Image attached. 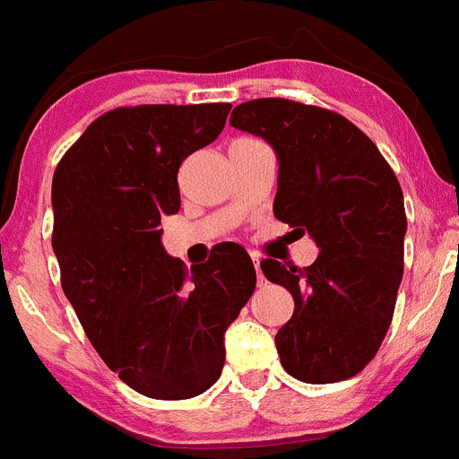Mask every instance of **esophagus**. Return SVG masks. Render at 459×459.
I'll use <instances>...</instances> for the list:
<instances>
[{
    "mask_svg": "<svg viewBox=\"0 0 459 459\" xmlns=\"http://www.w3.org/2000/svg\"><path fill=\"white\" fill-rule=\"evenodd\" d=\"M254 270H256V281H258V285H265V276H263L261 263H258V258H254Z\"/></svg>",
    "mask_w": 459,
    "mask_h": 459,
    "instance_id": "1",
    "label": "esophagus"
}]
</instances>
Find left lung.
I'll return each instance as SVG.
<instances>
[{
    "label": "left lung",
    "mask_w": 459,
    "mask_h": 459,
    "mask_svg": "<svg viewBox=\"0 0 459 459\" xmlns=\"http://www.w3.org/2000/svg\"><path fill=\"white\" fill-rule=\"evenodd\" d=\"M230 125L274 147V216L319 247L303 270L261 263L294 299L274 337L281 364L306 384L355 377L382 346L402 283L406 212L397 176L373 140L330 108L258 98L238 104Z\"/></svg>",
    "instance_id": "obj_1"
}]
</instances>
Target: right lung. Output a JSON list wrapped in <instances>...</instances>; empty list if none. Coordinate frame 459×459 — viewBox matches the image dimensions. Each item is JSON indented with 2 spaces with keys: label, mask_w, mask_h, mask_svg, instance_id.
<instances>
[{
  "label": "right lung",
  "mask_w": 459,
  "mask_h": 459,
  "mask_svg": "<svg viewBox=\"0 0 459 459\" xmlns=\"http://www.w3.org/2000/svg\"><path fill=\"white\" fill-rule=\"evenodd\" d=\"M230 108H113L53 174L62 290L104 364L144 397L189 399L214 385L225 330L256 288L240 245H221L189 272L160 243V219L180 210V165L219 138Z\"/></svg>",
  "instance_id": "obj_1"
}]
</instances>
